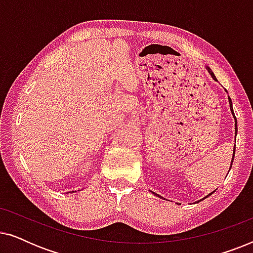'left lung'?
Listing matches in <instances>:
<instances>
[{
    "instance_id": "obj_1",
    "label": "left lung",
    "mask_w": 253,
    "mask_h": 253,
    "mask_svg": "<svg viewBox=\"0 0 253 253\" xmlns=\"http://www.w3.org/2000/svg\"><path fill=\"white\" fill-rule=\"evenodd\" d=\"M207 70H209V72H210V74H211V76H212V78H213V79H215V81H216L215 76H214V74H213V72H212V70H211L210 68H207ZM228 99H229L230 110H231V113H233V115H234V119H235V131H237V121H236V117H235V114H234V110H233V103H231V99L229 98V96H228ZM234 157H235V148H234V153H233V160H231V164H233V161H234ZM230 168H231V165H230ZM229 170H230V169H229ZM153 193H154V192H153ZM212 193H213V192H211L210 195H207V196L205 197V198H207V197L212 195ZM154 195H157V193H154ZM159 197H160V196H159ZM205 198H204V199H205ZM199 202H200V200H199Z\"/></svg>"
}]
</instances>
